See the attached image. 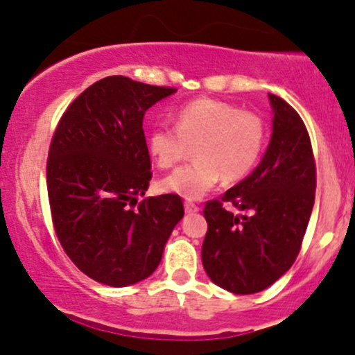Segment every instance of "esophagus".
Instances as JSON below:
<instances>
[{
  "label": "esophagus",
  "mask_w": 355,
  "mask_h": 355,
  "mask_svg": "<svg viewBox=\"0 0 355 355\" xmlns=\"http://www.w3.org/2000/svg\"><path fill=\"white\" fill-rule=\"evenodd\" d=\"M199 206H197V204H193V202H185V212H189V214H193V212H197L199 211Z\"/></svg>",
  "instance_id": "34e87169"
}]
</instances>
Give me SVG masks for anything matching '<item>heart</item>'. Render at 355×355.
Here are the masks:
<instances>
[{"label":"heart","mask_w":355,"mask_h":355,"mask_svg":"<svg viewBox=\"0 0 355 355\" xmlns=\"http://www.w3.org/2000/svg\"><path fill=\"white\" fill-rule=\"evenodd\" d=\"M266 143L267 125L260 115L214 98L185 103L177 114V128L158 125L148 136L149 155L159 168L178 165L196 148V163L158 182L163 192L190 200L206 196L221 177L238 182L252 173Z\"/></svg>","instance_id":"heart-1"}]
</instances>
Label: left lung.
<instances>
[{
  "mask_svg": "<svg viewBox=\"0 0 355 355\" xmlns=\"http://www.w3.org/2000/svg\"><path fill=\"white\" fill-rule=\"evenodd\" d=\"M274 130L260 165L206 202L202 266L214 284L234 294L267 289L289 270L301 250L316 189V165L303 119L281 96L268 95ZM231 202L248 216H234Z\"/></svg>",
  "mask_w": 355,
  "mask_h": 355,
  "instance_id": "left-lung-1",
  "label": "left lung"
}]
</instances>
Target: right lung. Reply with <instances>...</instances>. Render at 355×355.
Returning <instances> with one entry per match:
<instances>
[{
  "mask_svg": "<svg viewBox=\"0 0 355 355\" xmlns=\"http://www.w3.org/2000/svg\"><path fill=\"white\" fill-rule=\"evenodd\" d=\"M175 92L107 76L71 103L54 130L47 158L52 225L66 255L93 281L124 287L149 277L184 218L177 193L137 202L153 177L144 114Z\"/></svg>",
  "mask_w": 355,
  "mask_h": 355,
  "instance_id": "1",
  "label": "right lung"
}]
</instances>
